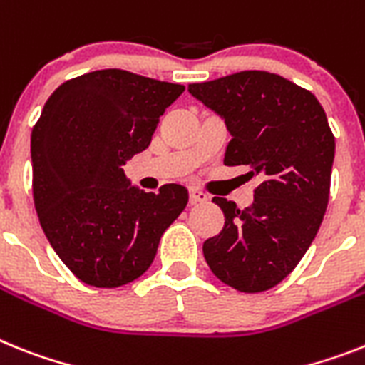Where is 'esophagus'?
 I'll return each mask as SVG.
<instances>
[{"label":"esophagus","instance_id":"esophagus-1","mask_svg":"<svg viewBox=\"0 0 365 365\" xmlns=\"http://www.w3.org/2000/svg\"><path fill=\"white\" fill-rule=\"evenodd\" d=\"M207 195L206 192L198 191V189H189V202L191 204H200V202H206Z\"/></svg>","mask_w":365,"mask_h":365}]
</instances>
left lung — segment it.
Here are the masks:
<instances>
[{
	"label": "left lung",
	"instance_id": "left-lung-1",
	"mask_svg": "<svg viewBox=\"0 0 365 365\" xmlns=\"http://www.w3.org/2000/svg\"><path fill=\"white\" fill-rule=\"evenodd\" d=\"M189 93L225 118V165L259 178L245 210L213 198L225 226L204 241V258L226 286L267 292L297 267L323 222L336 148L324 109L310 91L262 70L191 83Z\"/></svg>",
	"mask_w": 365,
	"mask_h": 365
}]
</instances>
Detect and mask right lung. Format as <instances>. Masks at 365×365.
<instances>
[{"mask_svg": "<svg viewBox=\"0 0 365 365\" xmlns=\"http://www.w3.org/2000/svg\"><path fill=\"white\" fill-rule=\"evenodd\" d=\"M183 85L128 70L64 81L31 133L33 200L63 263L94 287H120L152 265L165 230L187 206V189L130 185L122 165L148 148Z\"/></svg>", "mask_w": 365, "mask_h": 365, "instance_id": "add662e5", "label": "right lung"}]
</instances>
